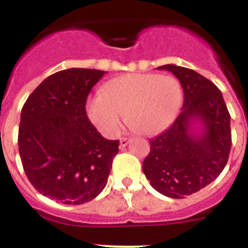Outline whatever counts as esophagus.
Masks as SVG:
<instances>
[{"label": "esophagus", "instance_id": "34e87169", "mask_svg": "<svg viewBox=\"0 0 248 248\" xmlns=\"http://www.w3.org/2000/svg\"><path fill=\"white\" fill-rule=\"evenodd\" d=\"M129 144V139L128 138H122V139L119 140V148L120 149H124L126 145Z\"/></svg>", "mask_w": 248, "mask_h": 248}]
</instances>
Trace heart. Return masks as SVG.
Returning a JSON list of instances; mask_svg holds the SVG:
<instances>
[{
    "instance_id": "heart-1",
    "label": "heart",
    "mask_w": 248,
    "mask_h": 248,
    "mask_svg": "<svg viewBox=\"0 0 248 248\" xmlns=\"http://www.w3.org/2000/svg\"><path fill=\"white\" fill-rule=\"evenodd\" d=\"M183 103V87L171 76L133 73L105 83L103 93L85 100V111L104 137L119 133L124 114L140 134L155 135L165 130L177 117Z\"/></svg>"
}]
</instances>
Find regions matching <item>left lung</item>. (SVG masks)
I'll list each match as a JSON object with an SVG mask.
<instances>
[{"label": "left lung", "instance_id": "obj_1", "mask_svg": "<svg viewBox=\"0 0 248 248\" xmlns=\"http://www.w3.org/2000/svg\"><path fill=\"white\" fill-rule=\"evenodd\" d=\"M157 69L171 72L179 79L184 104L171 125L149 140L143 171L160 194L184 199L212 183L226 166L231 118L220 89L198 72L175 64Z\"/></svg>", "mask_w": 248, "mask_h": 248}]
</instances>
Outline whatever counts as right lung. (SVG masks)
<instances>
[{
	"instance_id": "obj_1",
	"label": "right lung",
	"mask_w": 248,
	"mask_h": 248,
	"mask_svg": "<svg viewBox=\"0 0 248 248\" xmlns=\"http://www.w3.org/2000/svg\"><path fill=\"white\" fill-rule=\"evenodd\" d=\"M107 72L69 68L46 78L21 111L18 150L30 183L65 205H80L103 191L119 140L91 123L85 100Z\"/></svg>"
}]
</instances>
